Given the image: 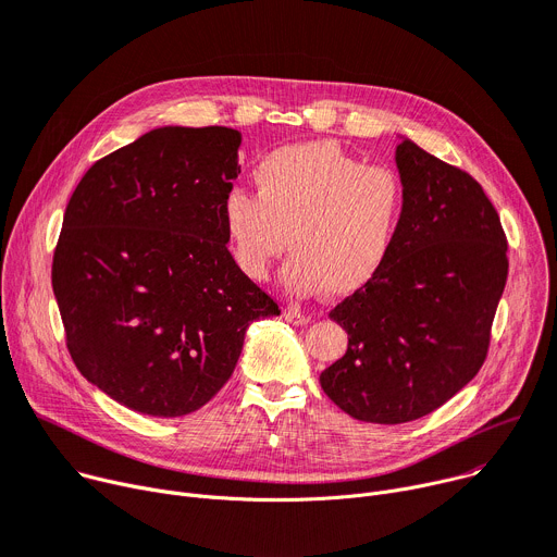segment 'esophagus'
<instances>
[{
	"instance_id": "esophagus-1",
	"label": "esophagus",
	"mask_w": 557,
	"mask_h": 557,
	"mask_svg": "<svg viewBox=\"0 0 557 557\" xmlns=\"http://www.w3.org/2000/svg\"><path fill=\"white\" fill-rule=\"evenodd\" d=\"M284 318H286V322H290V324H295V326H302V324H309V322H311V318H309L302 309H298V307H288V309L284 311Z\"/></svg>"
}]
</instances>
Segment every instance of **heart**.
<instances>
[{
	"instance_id": "obj_1",
	"label": "heart",
	"mask_w": 557,
	"mask_h": 557,
	"mask_svg": "<svg viewBox=\"0 0 557 557\" xmlns=\"http://www.w3.org/2000/svg\"><path fill=\"white\" fill-rule=\"evenodd\" d=\"M257 195L233 188L221 224L242 275L264 282L290 248L288 293L333 298L367 288L387 267L407 208L403 176L329 140L284 145L252 170Z\"/></svg>"
}]
</instances>
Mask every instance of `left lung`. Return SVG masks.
Listing matches in <instances>:
<instances>
[{"instance_id":"obj_1","label":"left lung","mask_w":557,"mask_h":557,"mask_svg":"<svg viewBox=\"0 0 557 557\" xmlns=\"http://www.w3.org/2000/svg\"><path fill=\"white\" fill-rule=\"evenodd\" d=\"M407 208L392 259L329 313L349 336L320 374L324 394L358 421L421 419L484 364L506 286L502 221L481 185L410 138L396 147Z\"/></svg>"}]
</instances>
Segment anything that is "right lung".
<instances>
[{
	"mask_svg": "<svg viewBox=\"0 0 557 557\" xmlns=\"http://www.w3.org/2000/svg\"><path fill=\"white\" fill-rule=\"evenodd\" d=\"M231 127H159L96 161L64 210L53 293L81 374L134 412L174 419L233 376L250 322L280 307L233 262L221 201Z\"/></svg>",
	"mask_w": 557,
	"mask_h": 557,
	"instance_id": "add662e5",
	"label": "right lung"
}]
</instances>
